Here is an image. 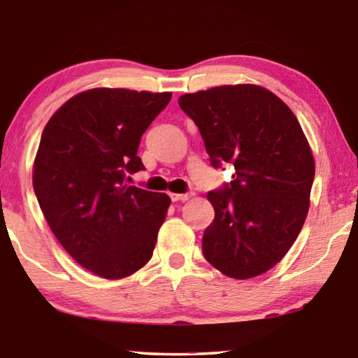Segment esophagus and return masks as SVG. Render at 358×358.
<instances>
[{
  "label": "esophagus",
  "mask_w": 358,
  "mask_h": 358,
  "mask_svg": "<svg viewBox=\"0 0 358 358\" xmlns=\"http://www.w3.org/2000/svg\"><path fill=\"white\" fill-rule=\"evenodd\" d=\"M169 195L173 202H187V200L192 197V194H169Z\"/></svg>",
  "instance_id": "esophagus-1"
}]
</instances>
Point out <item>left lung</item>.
<instances>
[{
  "label": "left lung",
  "mask_w": 358,
  "mask_h": 358,
  "mask_svg": "<svg viewBox=\"0 0 358 358\" xmlns=\"http://www.w3.org/2000/svg\"><path fill=\"white\" fill-rule=\"evenodd\" d=\"M215 168L234 166L229 185L208 192L215 218L202 252L224 275L266 273L295 243L310 210L315 158L300 122L272 91L227 85L179 97Z\"/></svg>",
  "instance_id": "obj_1"
}]
</instances>
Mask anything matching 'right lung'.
Wrapping results in <instances>:
<instances>
[{"label": "right lung", "mask_w": 358, "mask_h": 358, "mask_svg": "<svg viewBox=\"0 0 358 358\" xmlns=\"http://www.w3.org/2000/svg\"><path fill=\"white\" fill-rule=\"evenodd\" d=\"M171 96L94 87L68 99L42 131L34 192L58 243L97 277L125 278L153 256L171 199L124 178L143 169L141 135Z\"/></svg>", "instance_id": "add662e5"}]
</instances>
